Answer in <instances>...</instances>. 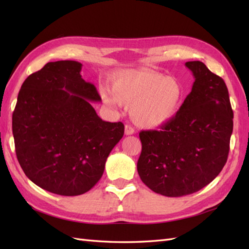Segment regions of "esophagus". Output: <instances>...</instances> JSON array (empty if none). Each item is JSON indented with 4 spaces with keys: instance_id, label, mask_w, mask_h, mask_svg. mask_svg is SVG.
<instances>
[{
    "instance_id": "1",
    "label": "esophagus",
    "mask_w": 249,
    "mask_h": 249,
    "mask_svg": "<svg viewBox=\"0 0 249 249\" xmlns=\"http://www.w3.org/2000/svg\"><path fill=\"white\" fill-rule=\"evenodd\" d=\"M134 133H135V129L131 127V126H129V125L125 126V135L126 136H130V135H133Z\"/></svg>"
}]
</instances>
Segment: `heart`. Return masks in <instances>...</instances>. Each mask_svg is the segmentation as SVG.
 Segmentation results:
<instances>
[{
  "label": "heart",
  "instance_id": "obj_1",
  "mask_svg": "<svg viewBox=\"0 0 249 249\" xmlns=\"http://www.w3.org/2000/svg\"><path fill=\"white\" fill-rule=\"evenodd\" d=\"M104 102L112 108L129 107L130 118L141 128L153 129L169 123L183 104L184 91L177 79L146 70L123 71L113 77Z\"/></svg>",
  "mask_w": 249,
  "mask_h": 249
}]
</instances>
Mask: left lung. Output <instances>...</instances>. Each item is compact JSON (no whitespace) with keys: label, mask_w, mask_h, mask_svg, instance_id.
I'll return each mask as SVG.
<instances>
[{"label":"left lung","mask_w":249,"mask_h":249,"mask_svg":"<svg viewBox=\"0 0 249 249\" xmlns=\"http://www.w3.org/2000/svg\"><path fill=\"white\" fill-rule=\"evenodd\" d=\"M192 92L160 130H142L137 163L141 181L166 197L198 192L223 170L233 130V111L225 81L202 62L185 63Z\"/></svg>","instance_id":"obj_1"}]
</instances>
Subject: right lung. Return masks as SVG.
I'll return each mask as SVG.
<instances>
[{
    "label": "right lung",
    "instance_id": "right-lung-1",
    "mask_svg": "<svg viewBox=\"0 0 249 249\" xmlns=\"http://www.w3.org/2000/svg\"><path fill=\"white\" fill-rule=\"evenodd\" d=\"M76 61L49 62L25 79L13 113L16 154L37 186L61 196L89 192L124 135L121 122L103 121L92 107L96 88Z\"/></svg>",
    "mask_w": 249,
    "mask_h": 249
}]
</instances>
